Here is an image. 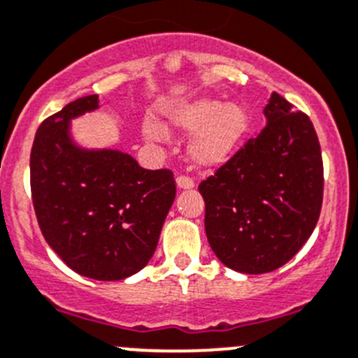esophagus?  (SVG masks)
I'll return each mask as SVG.
<instances>
[{
  "mask_svg": "<svg viewBox=\"0 0 358 358\" xmlns=\"http://www.w3.org/2000/svg\"><path fill=\"white\" fill-rule=\"evenodd\" d=\"M176 185H178V189H192L196 183H194V180L190 178V176L180 175L178 178H176Z\"/></svg>",
  "mask_w": 358,
  "mask_h": 358,
  "instance_id": "obj_1",
  "label": "esophagus"
}]
</instances>
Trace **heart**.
<instances>
[{"instance_id": "1", "label": "heart", "mask_w": 358, "mask_h": 358, "mask_svg": "<svg viewBox=\"0 0 358 358\" xmlns=\"http://www.w3.org/2000/svg\"><path fill=\"white\" fill-rule=\"evenodd\" d=\"M168 126L182 134H194L189 157L197 168L215 169L231 161L248 134L250 119L239 105H225L218 99H196L173 110ZM143 136L150 143H161L166 129L157 120L143 122Z\"/></svg>"}]
</instances>
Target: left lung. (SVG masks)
Wrapping results in <instances>:
<instances>
[{"label": "left lung", "instance_id": "8db88e82", "mask_svg": "<svg viewBox=\"0 0 358 358\" xmlns=\"http://www.w3.org/2000/svg\"><path fill=\"white\" fill-rule=\"evenodd\" d=\"M267 124L199 183L208 243L222 264L246 273L289 262L317 225L324 162L310 117L273 92Z\"/></svg>", "mask_w": 358, "mask_h": 358}]
</instances>
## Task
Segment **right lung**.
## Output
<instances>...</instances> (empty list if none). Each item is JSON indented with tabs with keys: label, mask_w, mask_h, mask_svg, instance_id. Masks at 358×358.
Returning <instances> with one entry per match:
<instances>
[{
	"label": "right lung",
	"mask_w": 358,
	"mask_h": 358,
	"mask_svg": "<svg viewBox=\"0 0 358 358\" xmlns=\"http://www.w3.org/2000/svg\"><path fill=\"white\" fill-rule=\"evenodd\" d=\"M98 108V96L41 122L31 148V197L45 241L73 271L101 282L143 269L176 196L169 169H143L119 150H87L69 120Z\"/></svg>",
	"instance_id": "1"
}]
</instances>
